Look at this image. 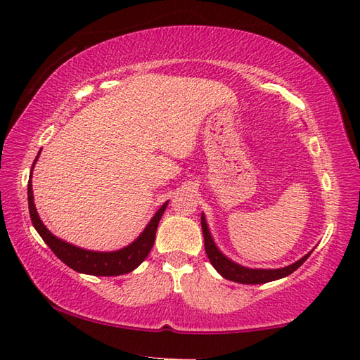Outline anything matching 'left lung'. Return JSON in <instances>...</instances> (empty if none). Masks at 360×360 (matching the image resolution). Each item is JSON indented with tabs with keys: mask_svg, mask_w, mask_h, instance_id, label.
<instances>
[{
	"mask_svg": "<svg viewBox=\"0 0 360 360\" xmlns=\"http://www.w3.org/2000/svg\"><path fill=\"white\" fill-rule=\"evenodd\" d=\"M201 226H202V235H204V248H205V254H207L212 266L223 275L224 278L236 281V283H243V285H262V283L267 281H274L286 277V275L292 274L297 271L304 262H307L308 257L311 255V252L308 255H304L303 258L298 259V262L289 264L286 267H281V269H249V267H243L240 264L233 263L232 259L226 258L218 248L213 243L210 232L207 229V224H205V218L201 215Z\"/></svg>",
	"mask_w": 360,
	"mask_h": 360,
	"instance_id": "8db88e82",
	"label": "left lung"
}]
</instances>
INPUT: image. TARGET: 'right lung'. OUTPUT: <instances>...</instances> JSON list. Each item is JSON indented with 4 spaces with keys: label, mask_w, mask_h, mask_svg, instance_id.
Instances as JSON below:
<instances>
[{
    "label": "right lung",
    "mask_w": 360,
    "mask_h": 360,
    "mask_svg": "<svg viewBox=\"0 0 360 360\" xmlns=\"http://www.w3.org/2000/svg\"><path fill=\"white\" fill-rule=\"evenodd\" d=\"M27 202H29L30 219H32L35 231L40 233L43 241L48 244L53 254L62 259L66 266H70L71 269L77 271L80 274L97 275V277H101V275L102 277H114V275L128 274L134 271L136 267L139 266L145 258H147L153 244H155L158 224L160 218H162V213L168 204V202L162 204V207L156 212V215L153 217L148 226L145 227V231L139 235V238L129 244V246L116 252H93V250L75 248L70 243L58 240L57 236H53L48 229L44 227L41 219L38 218V213L35 209L34 195H32V182L30 181L27 184Z\"/></svg>",
    "instance_id": "right-lung-1"
}]
</instances>
